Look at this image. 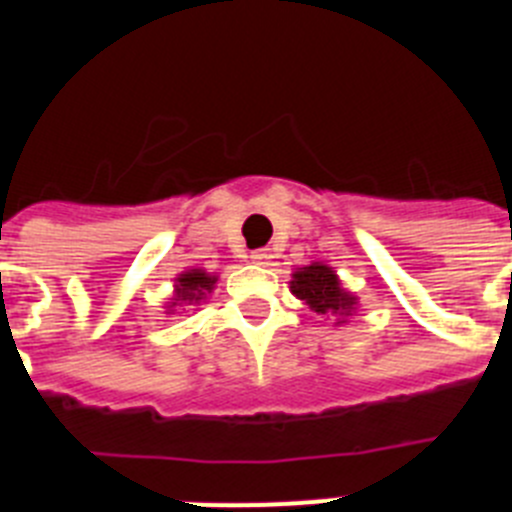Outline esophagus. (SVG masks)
<instances>
[{
  "label": "esophagus",
  "mask_w": 512,
  "mask_h": 512,
  "mask_svg": "<svg viewBox=\"0 0 512 512\" xmlns=\"http://www.w3.org/2000/svg\"><path fill=\"white\" fill-rule=\"evenodd\" d=\"M269 259H271L269 248H256V251L251 253L253 264H269Z\"/></svg>",
  "instance_id": "1"
}]
</instances>
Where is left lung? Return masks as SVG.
<instances>
[{"label": "left lung", "instance_id": "obj_1", "mask_svg": "<svg viewBox=\"0 0 512 512\" xmlns=\"http://www.w3.org/2000/svg\"><path fill=\"white\" fill-rule=\"evenodd\" d=\"M289 284H292L295 297L305 300L307 305L315 312H320V315H325V312L348 315L351 307H354V297L348 295V292H343L341 282H338V277L333 274L330 266H305L302 271H297Z\"/></svg>", "mask_w": 512, "mask_h": 512}]
</instances>
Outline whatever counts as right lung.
Segmentation results:
<instances>
[{
	"label": "right lung",
	"mask_w": 512,
	"mask_h": 512,
	"mask_svg": "<svg viewBox=\"0 0 512 512\" xmlns=\"http://www.w3.org/2000/svg\"><path fill=\"white\" fill-rule=\"evenodd\" d=\"M212 284H215V277L205 274L202 269L184 271L182 277L176 279V300L192 305V300H202L210 292Z\"/></svg>",
	"instance_id": "add662e5"
}]
</instances>
